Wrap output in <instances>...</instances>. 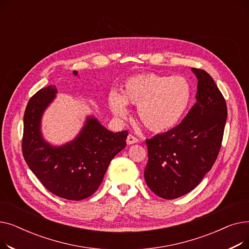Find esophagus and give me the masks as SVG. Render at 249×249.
I'll use <instances>...</instances> for the list:
<instances>
[{
  "label": "esophagus",
  "instance_id": "34e87169",
  "mask_svg": "<svg viewBox=\"0 0 249 249\" xmlns=\"http://www.w3.org/2000/svg\"><path fill=\"white\" fill-rule=\"evenodd\" d=\"M126 142H127V144H134V143H137L138 142V139L136 138V137H134L133 135H131V134H129L128 136H127V139H126Z\"/></svg>",
  "mask_w": 249,
  "mask_h": 249
}]
</instances>
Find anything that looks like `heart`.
I'll list each match as a JSON object with an SVG mask.
<instances>
[{
    "instance_id": "obj_1",
    "label": "heart",
    "mask_w": 249,
    "mask_h": 249,
    "mask_svg": "<svg viewBox=\"0 0 249 249\" xmlns=\"http://www.w3.org/2000/svg\"><path fill=\"white\" fill-rule=\"evenodd\" d=\"M192 98V89L184 76L144 73L129 77L122 95L111 91L109 107L118 118H126L128 105L138 106L141 123L155 133L175 128L184 117Z\"/></svg>"
}]
</instances>
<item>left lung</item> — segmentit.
I'll list each match as a JSON object with an SVG mask.
<instances>
[{"label":"left lung","mask_w":249,"mask_h":249,"mask_svg":"<svg viewBox=\"0 0 249 249\" xmlns=\"http://www.w3.org/2000/svg\"><path fill=\"white\" fill-rule=\"evenodd\" d=\"M192 71L198 80L196 104L177 127L146 140L144 178L166 200L190 193L212 168L227 119L226 102L211 75L203 70Z\"/></svg>","instance_id":"8db88e82"}]
</instances>
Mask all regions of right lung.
Listing matches in <instances>:
<instances>
[{
    "instance_id": "right-lung-1",
    "label": "right lung",
    "mask_w": 249,
    "mask_h": 249,
    "mask_svg": "<svg viewBox=\"0 0 249 249\" xmlns=\"http://www.w3.org/2000/svg\"><path fill=\"white\" fill-rule=\"evenodd\" d=\"M72 73L77 76L76 71ZM56 94L55 86H48L28 102L24 114L23 156L49 192L80 201L98 190L111 160L125 148L128 132L109 131L94 115H89L72 140L61 145L51 144L43 137L41 121Z\"/></svg>"
}]
</instances>
